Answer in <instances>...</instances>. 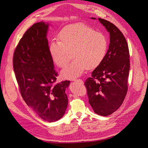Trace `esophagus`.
<instances>
[{
  "mask_svg": "<svg viewBox=\"0 0 148 148\" xmlns=\"http://www.w3.org/2000/svg\"><path fill=\"white\" fill-rule=\"evenodd\" d=\"M73 81H75V82H82V81L81 79H73Z\"/></svg>",
  "mask_w": 148,
  "mask_h": 148,
  "instance_id": "esophagus-1",
  "label": "esophagus"
}]
</instances>
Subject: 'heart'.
I'll list each match as a JSON object with an SVG mask.
<instances>
[{
  "instance_id": "obj_1",
  "label": "heart",
  "mask_w": 148,
  "mask_h": 148,
  "mask_svg": "<svg viewBox=\"0 0 148 148\" xmlns=\"http://www.w3.org/2000/svg\"><path fill=\"white\" fill-rule=\"evenodd\" d=\"M59 40H52L49 46L51 60L58 67H63L72 53L73 61L61 71L65 79L79 77L85 70L99 66L104 60L108 48L105 35L84 23H79L64 27Z\"/></svg>"
}]
</instances>
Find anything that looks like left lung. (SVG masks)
I'll return each mask as SVG.
<instances>
[{"label":"left lung","mask_w":148,"mask_h":148,"mask_svg":"<svg viewBox=\"0 0 148 148\" xmlns=\"http://www.w3.org/2000/svg\"><path fill=\"white\" fill-rule=\"evenodd\" d=\"M98 20L110 34V44L104 60L84 85L94 112L108 116L120 107L126 95L130 55L127 41L120 29L108 21Z\"/></svg>","instance_id":"8db88e82"}]
</instances>
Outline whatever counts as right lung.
<instances>
[{"label": "right lung", "mask_w": 148, "mask_h": 148, "mask_svg": "<svg viewBox=\"0 0 148 148\" xmlns=\"http://www.w3.org/2000/svg\"><path fill=\"white\" fill-rule=\"evenodd\" d=\"M48 23L29 28L16 47L13 69L26 104L42 120L53 122L62 117L68 105L65 92L69 81L55 83L58 73L49 52Z\"/></svg>", "instance_id": "right-lung-1"}]
</instances>
